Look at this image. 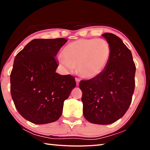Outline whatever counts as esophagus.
Instances as JSON below:
<instances>
[{
  "label": "esophagus",
  "instance_id": "1",
  "mask_svg": "<svg viewBox=\"0 0 150 150\" xmlns=\"http://www.w3.org/2000/svg\"><path fill=\"white\" fill-rule=\"evenodd\" d=\"M75 81H76V85H77V86H78L79 84V82H80V79L76 77L75 78Z\"/></svg>",
  "mask_w": 150,
  "mask_h": 150
}]
</instances>
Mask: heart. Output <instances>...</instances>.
Segmentation results:
<instances>
[{
    "label": "heart",
    "instance_id": "obj_1",
    "mask_svg": "<svg viewBox=\"0 0 150 150\" xmlns=\"http://www.w3.org/2000/svg\"><path fill=\"white\" fill-rule=\"evenodd\" d=\"M110 54L111 48L106 40L81 39L66 45L59 62L66 71H71L77 67L81 77L93 79L106 69Z\"/></svg>",
    "mask_w": 150,
    "mask_h": 150
}]
</instances>
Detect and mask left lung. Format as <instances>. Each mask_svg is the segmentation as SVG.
Here are the masks:
<instances>
[{
  "instance_id": "obj_1",
  "label": "left lung",
  "mask_w": 150,
  "mask_h": 150,
  "mask_svg": "<svg viewBox=\"0 0 150 150\" xmlns=\"http://www.w3.org/2000/svg\"><path fill=\"white\" fill-rule=\"evenodd\" d=\"M103 36L111 48L106 69L89 80L81 81L83 112L91 123L110 124L122 117L132 102L135 88L136 65L130 50L111 33Z\"/></svg>"
}]
</instances>
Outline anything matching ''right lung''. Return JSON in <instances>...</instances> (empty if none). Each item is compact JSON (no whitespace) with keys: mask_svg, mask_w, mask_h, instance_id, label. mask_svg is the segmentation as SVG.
I'll return each instance as SVG.
<instances>
[{"mask_svg":"<svg viewBox=\"0 0 150 150\" xmlns=\"http://www.w3.org/2000/svg\"><path fill=\"white\" fill-rule=\"evenodd\" d=\"M67 40L34 39L14 58L11 93L22 117L36 124L57 120L63 103L76 86L74 77L55 72V56Z\"/></svg>","mask_w":150,"mask_h":150,"instance_id":"1","label":"right lung"}]
</instances>
